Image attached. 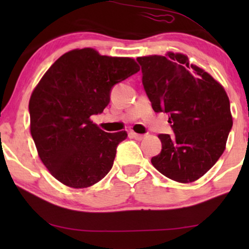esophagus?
<instances>
[{
	"label": "esophagus",
	"instance_id": "34e87169",
	"mask_svg": "<svg viewBox=\"0 0 249 249\" xmlns=\"http://www.w3.org/2000/svg\"><path fill=\"white\" fill-rule=\"evenodd\" d=\"M130 136L132 138L137 139V141H142V138H145V135H141V134H136V132H130Z\"/></svg>",
	"mask_w": 249,
	"mask_h": 249
}]
</instances>
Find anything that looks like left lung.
Masks as SVG:
<instances>
[{
  "label": "left lung",
  "instance_id": "1",
  "mask_svg": "<svg viewBox=\"0 0 249 249\" xmlns=\"http://www.w3.org/2000/svg\"><path fill=\"white\" fill-rule=\"evenodd\" d=\"M142 86L155 112L169 115L175 135H159L152 164L178 182H193L215 164L232 127L229 97L212 76L179 53L137 57Z\"/></svg>",
  "mask_w": 249,
  "mask_h": 249
}]
</instances>
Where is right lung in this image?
Segmentation results:
<instances>
[{"label": "right lung", "instance_id": "1", "mask_svg": "<svg viewBox=\"0 0 249 249\" xmlns=\"http://www.w3.org/2000/svg\"><path fill=\"white\" fill-rule=\"evenodd\" d=\"M139 71L130 57L70 51L54 62L29 101L30 132L44 165L72 188H86L110 172L127 132L108 134L90 121L110 103L114 85Z\"/></svg>", "mask_w": 249, "mask_h": 249}]
</instances>
